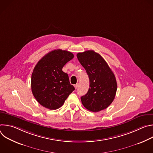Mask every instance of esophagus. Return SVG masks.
I'll return each instance as SVG.
<instances>
[{"mask_svg":"<svg viewBox=\"0 0 153 153\" xmlns=\"http://www.w3.org/2000/svg\"><path fill=\"white\" fill-rule=\"evenodd\" d=\"M74 87H75L76 89H77V88H78V87H79V83H77L76 85H74Z\"/></svg>","mask_w":153,"mask_h":153,"instance_id":"obj_1","label":"esophagus"}]
</instances>
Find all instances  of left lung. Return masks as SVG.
Wrapping results in <instances>:
<instances>
[{"instance_id":"obj_1","label":"left lung","mask_w":153,"mask_h":153,"mask_svg":"<svg viewBox=\"0 0 153 153\" xmlns=\"http://www.w3.org/2000/svg\"><path fill=\"white\" fill-rule=\"evenodd\" d=\"M77 57L85 69L90 80V88L81 97L83 106L99 112L110 106L117 91L115 76L104 59L93 50L79 53Z\"/></svg>"}]
</instances>
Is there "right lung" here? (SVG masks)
I'll return each mask as SVG.
<instances>
[{
  "instance_id": "add662e5",
  "label": "right lung",
  "mask_w": 153,
  "mask_h": 153,
  "mask_svg": "<svg viewBox=\"0 0 153 153\" xmlns=\"http://www.w3.org/2000/svg\"><path fill=\"white\" fill-rule=\"evenodd\" d=\"M74 57L72 53L60 49L43 56L36 64L31 76V90L36 100L50 110H56L75 90L62 71Z\"/></svg>"
}]
</instances>
